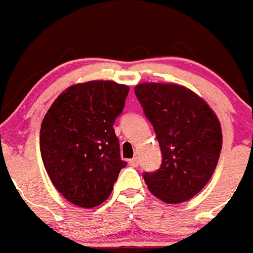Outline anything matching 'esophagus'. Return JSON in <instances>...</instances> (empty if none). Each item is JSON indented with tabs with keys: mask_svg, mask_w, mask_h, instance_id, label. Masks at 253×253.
<instances>
[{
	"mask_svg": "<svg viewBox=\"0 0 253 253\" xmlns=\"http://www.w3.org/2000/svg\"><path fill=\"white\" fill-rule=\"evenodd\" d=\"M128 164L131 165L132 167H137L138 164H140V160H138V157H133V159L129 160Z\"/></svg>",
	"mask_w": 253,
	"mask_h": 253,
	"instance_id": "obj_1",
	"label": "esophagus"
}]
</instances>
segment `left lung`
<instances>
[{
  "label": "left lung",
  "instance_id": "obj_1",
  "mask_svg": "<svg viewBox=\"0 0 253 253\" xmlns=\"http://www.w3.org/2000/svg\"><path fill=\"white\" fill-rule=\"evenodd\" d=\"M134 93L162 153L161 167L143 174L146 185L166 204L187 201L206 186L218 162V117L204 98L181 84L143 82L134 87Z\"/></svg>",
  "mask_w": 253,
  "mask_h": 253
}]
</instances>
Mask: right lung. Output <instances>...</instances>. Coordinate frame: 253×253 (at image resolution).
I'll list each match as a JSON object with an SVG mask.
<instances>
[{"instance_id":"right-lung-1","label":"right lung","mask_w":253,"mask_h":253,"mask_svg":"<svg viewBox=\"0 0 253 253\" xmlns=\"http://www.w3.org/2000/svg\"><path fill=\"white\" fill-rule=\"evenodd\" d=\"M129 87L88 81L66 88L41 125L40 150L56 190L71 204L92 209L105 202L126 162L113 122Z\"/></svg>"}]
</instances>
